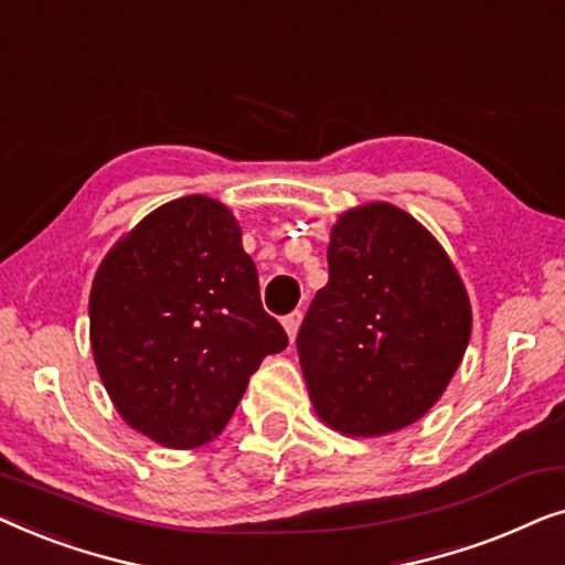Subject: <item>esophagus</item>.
Listing matches in <instances>:
<instances>
[{"label": "esophagus", "mask_w": 565, "mask_h": 565, "mask_svg": "<svg viewBox=\"0 0 565 565\" xmlns=\"http://www.w3.org/2000/svg\"><path fill=\"white\" fill-rule=\"evenodd\" d=\"M300 319H303V313H300V311H292L282 319V327H285V331H288L290 339H296L298 329H300Z\"/></svg>", "instance_id": "obj_1"}]
</instances>
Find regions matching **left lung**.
Segmentation results:
<instances>
[{
	"instance_id": "obj_1",
	"label": "left lung",
	"mask_w": 565,
	"mask_h": 565,
	"mask_svg": "<svg viewBox=\"0 0 565 565\" xmlns=\"http://www.w3.org/2000/svg\"><path fill=\"white\" fill-rule=\"evenodd\" d=\"M327 259L329 282L296 339L316 414L352 437L404 429L466 354V285L437 238L391 203L339 215Z\"/></svg>"
}]
</instances>
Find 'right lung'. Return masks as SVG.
<instances>
[{
    "instance_id": "1",
    "label": "right lung",
    "mask_w": 565,
    "mask_h": 565,
    "mask_svg": "<svg viewBox=\"0 0 565 565\" xmlns=\"http://www.w3.org/2000/svg\"><path fill=\"white\" fill-rule=\"evenodd\" d=\"M89 339L118 414L174 450L218 437L259 362L288 347L234 213L205 195L157 207L107 252Z\"/></svg>"
}]
</instances>
